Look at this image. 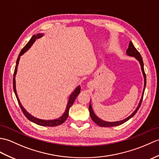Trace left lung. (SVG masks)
Listing matches in <instances>:
<instances>
[{
    "label": "left lung",
    "instance_id": "left-lung-1",
    "mask_svg": "<svg viewBox=\"0 0 159 159\" xmlns=\"http://www.w3.org/2000/svg\"><path fill=\"white\" fill-rule=\"evenodd\" d=\"M126 53L129 56H131V57H135L136 60H137L140 66H141V70L142 71V74H143V79H144V85H143V92H142V98L141 99H140V101L139 102V104L137 108L134 110V112H133L130 116H129L128 117H127L126 119H125L123 120H121L119 121H114V122H108V121H105V120H103L101 119H99V118L96 116V114H95L93 112V108H92V106H91V101H90V104H89V114H90V116L91 118V119L93 120L95 123H96L100 127H114V126H118V125H120L123 124L125 122H127L128 120H129L131 118H132L134 116L135 114H136V112H138V110H139L140 106H141L142 104V99H143V93H144V91H145V88H146V74L144 72V68H143V62L142 60V57L141 56V55L138 52V50L135 49V47H134V45H133V43L131 41L129 42V47L128 49L126 51Z\"/></svg>",
    "mask_w": 159,
    "mask_h": 159
}]
</instances>
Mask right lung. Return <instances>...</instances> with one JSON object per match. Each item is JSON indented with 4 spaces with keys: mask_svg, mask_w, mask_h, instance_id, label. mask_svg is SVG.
<instances>
[{
    "mask_svg": "<svg viewBox=\"0 0 159 159\" xmlns=\"http://www.w3.org/2000/svg\"><path fill=\"white\" fill-rule=\"evenodd\" d=\"M44 34L43 33H39L36 35H33L32 36V38L30 39V40H29V42L25 45V46L22 49V50L21 51V52L18 56V58L17 59L16 61V68H15V71H14V75H13V91L14 93L16 94V98L17 99V102L19 103V105L20 106V108L22 110V112L24 114V115L25 116V117L27 119L32 121V123H34L36 124H37L39 125H40V126H45V127H55V126H58V125H61L63 123H64V121H66V120L67 119V118L68 117V114H69V110L70 108L72 106L74 102H75V99L76 98V97L78 96V95L80 93V85H79L78 87H76V88L75 89L72 93L70 94L68 99V102L67 106H66V108L64 113L62 114V115L58 118V119H55L53 120H43V119H39L36 118L34 116H33L32 115H31L30 114L28 113L25 109L24 108L23 106L21 105V102L20 101V99L17 96V91H16V74H17V66L18 64H19V61L20 60V57L22 55L24 54L25 52L26 51L32 47V45L34 44V43L36 41V39L41 38L42 36H43Z\"/></svg>",
    "mask_w": 159,
    "mask_h": 159,
    "instance_id": "right-lung-1",
    "label": "right lung"
}]
</instances>
